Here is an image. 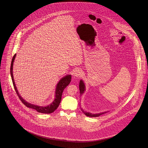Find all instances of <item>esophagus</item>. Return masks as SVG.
Wrapping results in <instances>:
<instances>
[{"mask_svg": "<svg viewBox=\"0 0 148 148\" xmlns=\"http://www.w3.org/2000/svg\"><path fill=\"white\" fill-rule=\"evenodd\" d=\"M82 71L78 69H77L76 71H75L74 74V77H79L82 75Z\"/></svg>", "mask_w": 148, "mask_h": 148, "instance_id": "34e87169", "label": "esophagus"}]
</instances>
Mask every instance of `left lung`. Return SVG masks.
Masks as SVG:
<instances>
[{"instance_id":"obj_1","label":"left lung","mask_w":148,"mask_h":148,"mask_svg":"<svg viewBox=\"0 0 148 148\" xmlns=\"http://www.w3.org/2000/svg\"><path fill=\"white\" fill-rule=\"evenodd\" d=\"M79 89H80V92L81 94H82L83 93H84L85 91V85L84 83H83V82L82 80H80V83H79ZM82 112L84 113L85 115L89 116V117H98L100 115L104 114L106 112H103V113H99V114H93L92 113H88V112H85L84 110H82Z\"/></svg>"}]
</instances>
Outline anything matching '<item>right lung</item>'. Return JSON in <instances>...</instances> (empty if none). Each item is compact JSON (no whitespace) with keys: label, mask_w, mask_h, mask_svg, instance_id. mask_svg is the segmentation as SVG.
Instances as JSON below:
<instances>
[{"label":"right lung","mask_w":148,"mask_h":148,"mask_svg":"<svg viewBox=\"0 0 148 148\" xmlns=\"http://www.w3.org/2000/svg\"><path fill=\"white\" fill-rule=\"evenodd\" d=\"M15 56H16V54H15L13 56L12 60L11 66H10V74H11V77L12 79L14 89L16 92L19 99L21 100V102L23 103V104H24L27 107L35 109L39 113L50 114V113L54 112L60 104L64 89L71 83V75H66V76L63 77L59 81V82L58 83L57 86H56V98L54 99V101L50 105L47 106H34V104H31L28 102H27L26 101H25L23 99L21 98V95L19 94V92H18L16 86L15 85L14 78H13V62H14V59H15Z\"/></svg>","instance_id":"1"}]
</instances>
